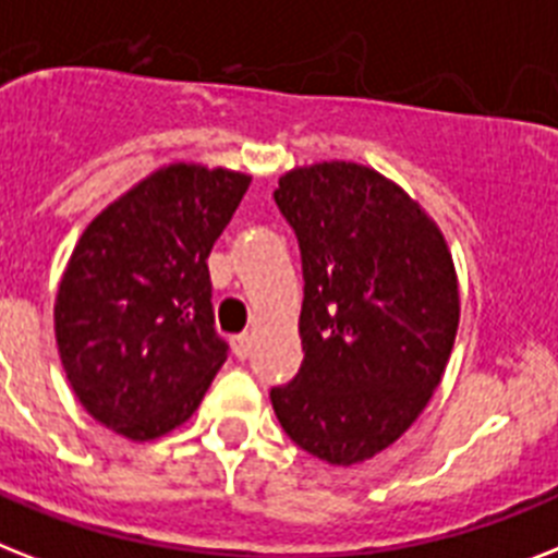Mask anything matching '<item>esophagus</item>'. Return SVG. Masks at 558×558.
Returning a JSON list of instances; mask_svg holds the SVG:
<instances>
[{"mask_svg": "<svg viewBox=\"0 0 558 558\" xmlns=\"http://www.w3.org/2000/svg\"><path fill=\"white\" fill-rule=\"evenodd\" d=\"M232 350H234V355L240 357V361H243V357H248V352H252V335H248V332L234 335Z\"/></svg>", "mask_w": 558, "mask_h": 558, "instance_id": "obj_1", "label": "esophagus"}]
</instances>
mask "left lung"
Instances as JSON below:
<instances>
[{
	"label": "left lung",
	"mask_w": 558,
	"mask_h": 558,
	"mask_svg": "<svg viewBox=\"0 0 558 558\" xmlns=\"http://www.w3.org/2000/svg\"><path fill=\"white\" fill-rule=\"evenodd\" d=\"M303 264V364L269 392L301 450L350 468L398 441L441 384L459 329V278L436 220L357 162L280 177Z\"/></svg>",
	"instance_id": "obj_1"
}]
</instances>
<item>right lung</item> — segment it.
<instances>
[{"mask_svg":"<svg viewBox=\"0 0 558 558\" xmlns=\"http://www.w3.org/2000/svg\"><path fill=\"white\" fill-rule=\"evenodd\" d=\"M248 183L197 162L157 169L90 220L62 271L53 329L68 381L131 441L192 418L229 355L206 260Z\"/></svg>","mask_w":558,"mask_h":558,"instance_id":"obj_1","label":"right lung"}]
</instances>
